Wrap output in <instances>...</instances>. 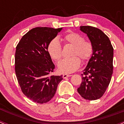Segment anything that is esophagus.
<instances>
[{
    "mask_svg": "<svg viewBox=\"0 0 124 124\" xmlns=\"http://www.w3.org/2000/svg\"><path fill=\"white\" fill-rule=\"evenodd\" d=\"M71 75H68V74H63V75H62V77H63V78H68V77H71Z\"/></svg>",
    "mask_w": 124,
    "mask_h": 124,
    "instance_id": "esophagus-1",
    "label": "esophagus"
}]
</instances>
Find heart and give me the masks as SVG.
I'll return each mask as SVG.
<instances>
[{
	"instance_id": "heart-1",
	"label": "heart",
	"mask_w": 124,
	"mask_h": 124,
	"mask_svg": "<svg viewBox=\"0 0 124 124\" xmlns=\"http://www.w3.org/2000/svg\"><path fill=\"white\" fill-rule=\"evenodd\" d=\"M62 40L66 43L73 46L70 54L73 57L61 60L58 64V70L64 73H72L80 66L81 62L79 57L84 62H88L91 58L93 53V46L91 41L84 40L81 35L74 32L66 34ZM47 51L54 60L58 61L62 58V46L57 39H54L49 41Z\"/></svg>"
}]
</instances>
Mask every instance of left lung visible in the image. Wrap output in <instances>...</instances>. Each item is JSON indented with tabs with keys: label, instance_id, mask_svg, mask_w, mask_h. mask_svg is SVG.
<instances>
[{
	"label": "left lung",
	"instance_id": "8db88e82",
	"mask_svg": "<svg viewBox=\"0 0 124 124\" xmlns=\"http://www.w3.org/2000/svg\"><path fill=\"white\" fill-rule=\"evenodd\" d=\"M93 46V53L83 70L82 83L77 91L85 100L102 97L110 83L113 73V48L108 37L98 28L81 26Z\"/></svg>",
	"mask_w": 124,
	"mask_h": 124
}]
</instances>
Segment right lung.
<instances>
[{"label": "right lung", "instance_id": "right-lung-1", "mask_svg": "<svg viewBox=\"0 0 124 124\" xmlns=\"http://www.w3.org/2000/svg\"><path fill=\"white\" fill-rule=\"evenodd\" d=\"M62 28L37 27L23 35L16 47L15 71L24 95L34 102L46 103L54 96L62 75H51L55 65L47 45Z\"/></svg>", "mask_w": 124, "mask_h": 124}]
</instances>
